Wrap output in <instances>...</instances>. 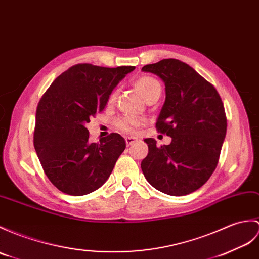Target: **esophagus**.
<instances>
[{
    "label": "esophagus",
    "mask_w": 259,
    "mask_h": 259,
    "mask_svg": "<svg viewBox=\"0 0 259 259\" xmlns=\"http://www.w3.org/2000/svg\"><path fill=\"white\" fill-rule=\"evenodd\" d=\"M137 141L136 138L134 137H125V142H127V146H131V144H134Z\"/></svg>",
    "instance_id": "34e87169"
}]
</instances>
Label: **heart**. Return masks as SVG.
<instances>
[{
    "instance_id": "heart-1",
    "label": "heart",
    "mask_w": 259,
    "mask_h": 259,
    "mask_svg": "<svg viewBox=\"0 0 259 259\" xmlns=\"http://www.w3.org/2000/svg\"><path fill=\"white\" fill-rule=\"evenodd\" d=\"M135 88L138 90V93L141 95V97L147 100L150 96H152L155 93L161 92V86L157 79H154L152 77L143 76L138 78L135 81ZM115 99V93H112L109 97V101H113ZM142 124V120L136 117H121L116 121L117 128L124 132V134H134L137 131V129Z\"/></svg>"
}]
</instances>
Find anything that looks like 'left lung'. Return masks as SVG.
Returning a JSON list of instances; mask_svg holds the SVG:
<instances>
[{"label": "left lung", "mask_w": 259, "mask_h": 259, "mask_svg": "<svg viewBox=\"0 0 259 259\" xmlns=\"http://www.w3.org/2000/svg\"><path fill=\"white\" fill-rule=\"evenodd\" d=\"M142 71L164 82L165 101L155 125L172 138L160 148L152 138L144 139L149 153L141 162L142 172L162 193L190 194L207 182L218 165L227 127L223 102L212 83L179 59H162Z\"/></svg>", "instance_id": "left-lung-1"}]
</instances>
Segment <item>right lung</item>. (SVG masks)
<instances>
[{"mask_svg": "<svg viewBox=\"0 0 259 259\" xmlns=\"http://www.w3.org/2000/svg\"><path fill=\"white\" fill-rule=\"evenodd\" d=\"M135 68L75 65L59 75L39 100L34 148L47 178L59 191L86 195L110 177L125 141L111 134L90 142L86 124L105 109L112 90Z\"/></svg>", "mask_w": 259, "mask_h": 259, "instance_id": "obj_1", "label": "right lung"}]
</instances>
